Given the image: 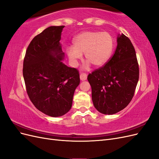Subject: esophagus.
Segmentation results:
<instances>
[{
  "mask_svg": "<svg viewBox=\"0 0 159 159\" xmlns=\"http://www.w3.org/2000/svg\"><path fill=\"white\" fill-rule=\"evenodd\" d=\"M80 78L81 81H85L87 80V74L85 73H81L80 75Z\"/></svg>",
  "mask_w": 159,
  "mask_h": 159,
  "instance_id": "1",
  "label": "esophagus"
}]
</instances>
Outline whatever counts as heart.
<instances>
[{"mask_svg":"<svg viewBox=\"0 0 159 159\" xmlns=\"http://www.w3.org/2000/svg\"><path fill=\"white\" fill-rule=\"evenodd\" d=\"M74 47H68L66 53L72 66H76L85 53V60L96 68L107 63L112 54L114 41L107 32L85 31L73 40Z\"/></svg>","mask_w":159,"mask_h":159,"instance_id":"1","label":"heart"}]
</instances>
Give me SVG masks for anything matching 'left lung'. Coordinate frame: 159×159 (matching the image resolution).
<instances>
[{"mask_svg":"<svg viewBox=\"0 0 159 159\" xmlns=\"http://www.w3.org/2000/svg\"><path fill=\"white\" fill-rule=\"evenodd\" d=\"M113 56L102 68L88 76L94 107L105 115L125 108L134 95L139 69L136 52L129 38L118 34Z\"/></svg>","mask_w":159,"mask_h":159,"instance_id":"left-lung-1","label":"left lung"}]
</instances>
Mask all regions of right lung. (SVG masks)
Here are the masks:
<instances>
[{
	"instance_id": "add662e5",
	"label": "right lung",
	"mask_w": 159,
	"mask_h": 159,
	"mask_svg": "<svg viewBox=\"0 0 159 159\" xmlns=\"http://www.w3.org/2000/svg\"><path fill=\"white\" fill-rule=\"evenodd\" d=\"M64 26H52L33 38L26 52L23 77L28 97L41 112L60 117L70 110L78 70L65 65L60 44Z\"/></svg>"
}]
</instances>
